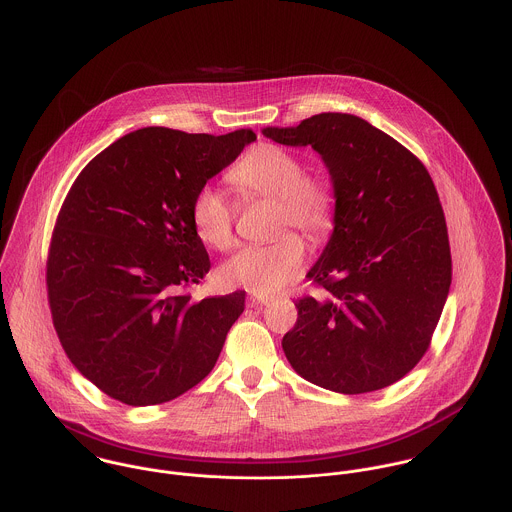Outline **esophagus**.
<instances>
[{
  "mask_svg": "<svg viewBox=\"0 0 512 512\" xmlns=\"http://www.w3.org/2000/svg\"><path fill=\"white\" fill-rule=\"evenodd\" d=\"M270 297H260V295H252L250 297V305L252 307H264V305H270Z\"/></svg>",
  "mask_w": 512,
  "mask_h": 512,
  "instance_id": "1",
  "label": "esophagus"
}]
</instances>
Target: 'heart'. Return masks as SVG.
I'll return each instance as SVG.
<instances>
[{"label":"heart","instance_id":"1","mask_svg":"<svg viewBox=\"0 0 512 512\" xmlns=\"http://www.w3.org/2000/svg\"><path fill=\"white\" fill-rule=\"evenodd\" d=\"M244 199L276 201V232L299 228L311 240H323L333 228V195L319 177L305 175L303 159L292 149L260 144L228 173ZM236 205L213 185L197 189L191 201V222L197 236L211 248L228 250L234 244ZM305 262L303 240L286 232L266 246H246L220 266L226 288H244L272 295L288 288Z\"/></svg>","mask_w":512,"mask_h":512}]
</instances>
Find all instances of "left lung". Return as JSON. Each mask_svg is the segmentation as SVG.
<instances>
[{
	"instance_id": "1",
	"label": "left lung",
	"mask_w": 512,
	"mask_h": 512,
	"mask_svg": "<svg viewBox=\"0 0 512 512\" xmlns=\"http://www.w3.org/2000/svg\"><path fill=\"white\" fill-rule=\"evenodd\" d=\"M282 146H311L335 195L333 234L307 272L321 297L295 301L282 347L305 380L365 394L408 374L430 347L449 286L451 252L428 169L363 118L323 112L264 128Z\"/></svg>"
}]
</instances>
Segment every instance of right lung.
Wrapping results in <instances>:
<instances>
[{
	"label": "right lung",
	"mask_w": 512,
	"mask_h": 512,
	"mask_svg": "<svg viewBox=\"0 0 512 512\" xmlns=\"http://www.w3.org/2000/svg\"><path fill=\"white\" fill-rule=\"evenodd\" d=\"M254 140L252 130L142 128L76 177L51 238L47 292L67 357L110 398L163 404L217 363L246 293H187L211 270L191 201Z\"/></svg>",
	"instance_id": "add662e5"
}]
</instances>
